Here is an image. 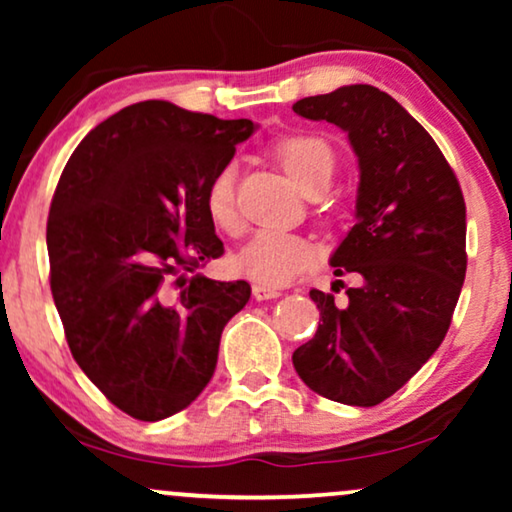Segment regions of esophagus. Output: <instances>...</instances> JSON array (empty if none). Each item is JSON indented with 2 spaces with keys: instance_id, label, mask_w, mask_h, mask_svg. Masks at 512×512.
Segmentation results:
<instances>
[{
  "instance_id": "esophagus-1",
  "label": "esophagus",
  "mask_w": 512,
  "mask_h": 512,
  "mask_svg": "<svg viewBox=\"0 0 512 512\" xmlns=\"http://www.w3.org/2000/svg\"><path fill=\"white\" fill-rule=\"evenodd\" d=\"M251 293H254L256 300H272V298H279L282 296V291L275 289V286H268V284H254L251 286Z\"/></svg>"
}]
</instances>
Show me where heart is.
Wrapping results in <instances>:
<instances>
[{
  "mask_svg": "<svg viewBox=\"0 0 512 512\" xmlns=\"http://www.w3.org/2000/svg\"><path fill=\"white\" fill-rule=\"evenodd\" d=\"M272 158L282 167L293 184L305 195L321 193L335 170L333 149L314 135H284L272 142ZM205 207L216 228L235 230V170L223 167L209 181ZM312 263V249L296 235L277 230H258L251 240L233 256V268L251 282L284 286L296 279Z\"/></svg>",
  "mask_w": 512,
  "mask_h": 512,
  "instance_id": "b5f03b06",
  "label": "heart"
}]
</instances>
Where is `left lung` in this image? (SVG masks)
Listing matches in <instances>:
<instances>
[{"label":"left lung","mask_w":512,"mask_h":512,"mask_svg":"<svg viewBox=\"0 0 512 512\" xmlns=\"http://www.w3.org/2000/svg\"><path fill=\"white\" fill-rule=\"evenodd\" d=\"M347 132L359 160L356 223L333 251L359 284L345 303L312 289L321 324L293 352L319 396L345 405L396 394L443 342L466 277V205L433 137L380 88L356 83L293 104Z\"/></svg>","instance_id":"obj_1"}]
</instances>
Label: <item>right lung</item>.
I'll use <instances>...</instances> for the list:
<instances>
[{"label":"right lung","instance_id":"obj_1","mask_svg":"<svg viewBox=\"0 0 512 512\" xmlns=\"http://www.w3.org/2000/svg\"><path fill=\"white\" fill-rule=\"evenodd\" d=\"M165 100L125 107L76 146L46 226L51 291L67 345L116 408L158 422L212 380L223 326L247 305V282L179 270L223 254L205 193L254 135Z\"/></svg>","mask_w":512,"mask_h":512}]
</instances>
